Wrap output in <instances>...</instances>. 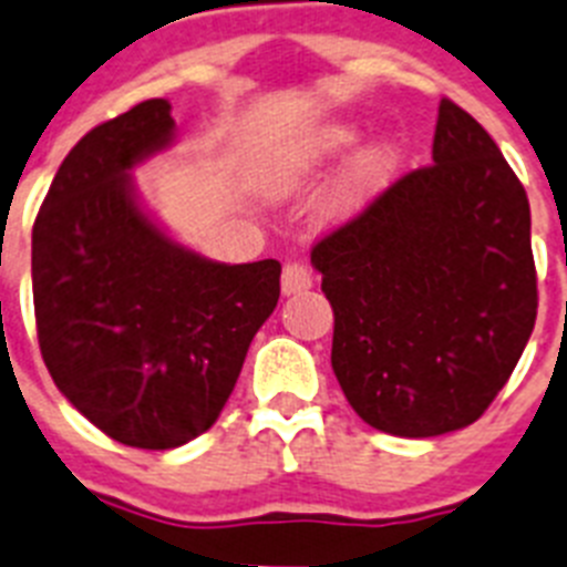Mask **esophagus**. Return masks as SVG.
Masks as SVG:
<instances>
[{
	"mask_svg": "<svg viewBox=\"0 0 567 567\" xmlns=\"http://www.w3.org/2000/svg\"><path fill=\"white\" fill-rule=\"evenodd\" d=\"M280 287H284V295H298L307 292L312 287V269L307 264H287L284 266V280H280Z\"/></svg>",
	"mask_w": 567,
	"mask_h": 567,
	"instance_id": "obj_1",
	"label": "esophagus"
}]
</instances>
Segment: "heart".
Here are the masks:
<instances>
[{"instance_id":"1","label":"heart","mask_w":567,"mask_h":567,"mask_svg":"<svg viewBox=\"0 0 567 567\" xmlns=\"http://www.w3.org/2000/svg\"><path fill=\"white\" fill-rule=\"evenodd\" d=\"M358 132L355 125L336 123L316 128L312 134L295 143L284 157L278 159L269 172V186L272 188H292L309 177V174L321 168L323 163H330L332 157H338L341 152H347L352 143H355ZM395 163L393 145L386 143H372L367 145L364 152L355 154L347 172L341 174V181L336 183L327 203H323V212L330 217H347L352 212H358L372 197V192L384 183V177L390 174Z\"/></svg>"}]
</instances>
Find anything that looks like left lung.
I'll return each mask as SVG.
<instances>
[{
    "instance_id": "obj_1",
    "label": "left lung",
    "mask_w": 567,
    "mask_h": 567,
    "mask_svg": "<svg viewBox=\"0 0 567 567\" xmlns=\"http://www.w3.org/2000/svg\"><path fill=\"white\" fill-rule=\"evenodd\" d=\"M332 303V370L370 427L430 439L473 424L536 321L525 186L453 100L433 163L401 174L312 246Z\"/></svg>"
}]
</instances>
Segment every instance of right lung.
Listing matches in <instances>:
<instances>
[{
  "mask_svg": "<svg viewBox=\"0 0 567 567\" xmlns=\"http://www.w3.org/2000/svg\"><path fill=\"white\" fill-rule=\"evenodd\" d=\"M172 105L145 100L62 159L33 224L37 336L53 384L114 442L172 450L217 422L280 264H217L140 209L132 168L168 148Z\"/></svg>",
  "mask_w": 567,
  "mask_h": 567,
  "instance_id": "1",
  "label": "right lung"
}]
</instances>
